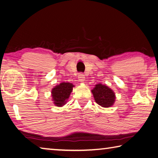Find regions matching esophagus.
<instances>
[{"label":"esophagus","mask_w":158,"mask_h":158,"mask_svg":"<svg viewBox=\"0 0 158 158\" xmlns=\"http://www.w3.org/2000/svg\"><path fill=\"white\" fill-rule=\"evenodd\" d=\"M78 79L79 81H84L85 80V75L83 73H79L78 74Z\"/></svg>","instance_id":"1"}]
</instances>
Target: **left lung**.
I'll list each match as a JSON object with an SVG mask.
<instances>
[{"label": "left lung", "instance_id": "obj_1", "mask_svg": "<svg viewBox=\"0 0 158 158\" xmlns=\"http://www.w3.org/2000/svg\"><path fill=\"white\" fill-rule=\"evenodd\" d=\"M95 100L99 105L103 107H109L115 101V94L111 89L105 85L98 84L92 90Z\"/></svg>", "mask_w": 158, "mask_h": 158}]
</instances>
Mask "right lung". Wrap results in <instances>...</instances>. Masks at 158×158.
Masks as SVG:
<instances>
[{"instance_id": "right-lung-1", "label": "right lung", "mask_w": 158, "mask_h": 158, "mask_svg": "<svg viewBox=\"0 0 158 158\" xmlns=\"http://www.w3.org/2000/svg\"><path fill=\"white\" fill-rule=\"evenodd\" d=\"M74 85L69 83L63 82L53 88L52 91L53 103L57 106H63L73 91Z\"/></svg>"}]
</instances>
